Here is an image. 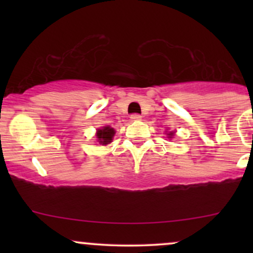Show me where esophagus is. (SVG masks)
I'll return each mask as SVG.
<instances>
[{"label": "esophagus", "mask_w": 253, "mask_h": 253, "mask_svg": "<svg viewBox=\"0 0 253 253\" xmlns=\"http://www.w3.org/2000/svg\"><path fill=\"white\" fill-rule=\"evenodd\" d=\"M130 120H133V121H139V120H141V115H139V114H132V115H130Z\"/></svg>", "instance_id": "34e87169"}]
</instances>
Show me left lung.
<instances>
[{
    "label": "left lung",
    "instance_id": "8db88e82",
    "mask_svg": "<svg viewBox=\"0 0 253 253\" xmlns=\"http://www.w3.org/2000/svg\"><path fill=\"white\" fill-rule=\"evenodd\" d=\"M168 135H169V138H172V135H173V132H170L169 134H168Z\"/></svg>",
    "mask_w": 253,
    "mask_h": 253
}]
</instances>
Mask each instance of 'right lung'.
<instances>
[{
	"label": "right lung",
	"mask_w": 253,
	"mask_h": 253,
	"mask_svg": "<svg viewBox=\"0 0 253 253\" xmlns=\"http://www.w3.org/2000/svg\"><path fill=\"white\" fill-rule=\"evenodd\" d=\"M114 129L112 127H103V128L97 129V139L98 143H101L102 145L109 144L112 141L113 135H114Z\"/></svg>",
	"instance_id": "add662e5"
}]
</instances>
